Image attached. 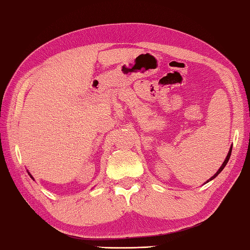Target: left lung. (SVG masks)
<instances>
[{"label": "left lung", "instance_id": "1", "mask_svg": "<svg viewBox=\"0 0 250 250\" xmlns=\"http://www.w3.org/2000/svg\"><path fill=\"white\" fill-rule=\"evenodd\" d=\"M231 153H232V145H231V147H229V153H228V155H227V157H226V159H224V161H223V164L221 165V167H220L219 168V170L217 171V172L216 173H214L213 175H212V177L211 178H210L209 180H207L206 181V183H208L209 182V181H211V180H213L214 178H216L217 177V175L220 173V172H221V171L224 169V167H226V166H227V164H228V161H229V157H231ZM206 183H204V184H206Z\"/></svg>", "mask_w": 250, "mask_h": 250}]
</instances>
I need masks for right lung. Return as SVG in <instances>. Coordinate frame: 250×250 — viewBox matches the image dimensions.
<instances>
[{
  "instance_id": "obj_1",
  "label": "right lung",
  "mask_w": 250,
  "mask_h": 250,
  "mask_svg": "<svg viewBox=\"0 0 250 250\" xmlns=\"http://www.w3.org/2000/svg\"><path fill=\"white\" fill-rule=\"evenodd\" d=\"M28 174H29V175H30V178H31V179H32V180H34V179H33V177H32V175H31V174H30V173H29V172H28Z\"/></svg>"
}]
</instances>
